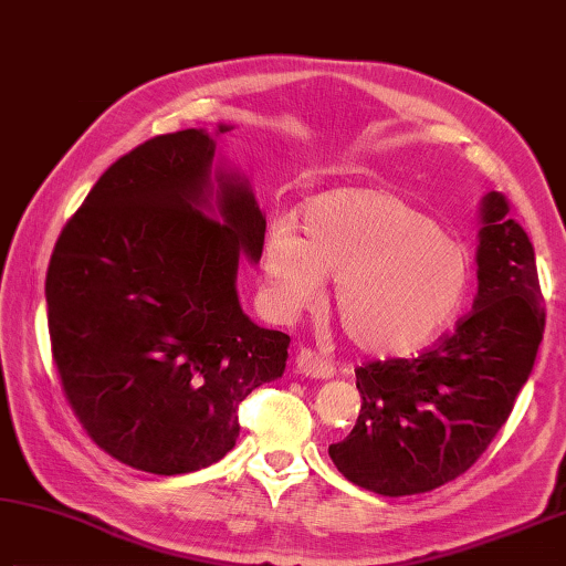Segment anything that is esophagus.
Returning a JSON list of instances; mask_svg holds the SVG:
<instances>
[{
  "instance_id": "obj_1",
  "label": "esophagus",
  "mask_w": 566,
  "mask_h": 566,
  "mask_svg": "<svg viewBox=\"0 0 566 566\" xmlns=\"http://www.w3.org/2000/svg\"><path fill=\"white\" fill-rule=\"evenodd\" d=\"M295 365H298V370L303 375H308V378L328 380L335 375V365L328 358H323V355L311 350V348L298 350V355H295Z\"/></svg>"
}]
</instances>
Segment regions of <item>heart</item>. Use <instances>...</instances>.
Wrapping results in <instances>:
<instances>
[{
	"label": "heart",
	"instance_id": "heart-1",
	"mask_svg": "<svg viewBox=\"0 0 566 566\" xmlns=\"http://www.w3.org/2000/svg\"><path fill=\"white\" fill-rule=\"evenodd\" d=\"M301 235L275 223L265 238L263 277L281 313L318 301L335 277V313L368 353H405L434 338L462 308L472 263L438 218L382 188H338L311 198Z\"/></svg>",
	"mask_w": 566,
	"mask_h": 566
}]
</instances>
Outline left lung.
<instances>
[{
  "mask_svg": "<svg viewBox=\"0 0 566 566\" xmlns=\"http://www.w3.org/2000/svg\"><path fill=\"white\" fill-rule=\"evenodd\" d=\"M510 203L492 191L482 206L478 298L458 328L415 358L355 368L360 415L328 448L358 488L405 497L468 472L507 422L544 333L534 248Z\"/></svg>",
  "mask_w": 566,
  "mask_h": 566,
  "instance_id": "left-lung-1",
  "label": "left lung"
}]
</instances>
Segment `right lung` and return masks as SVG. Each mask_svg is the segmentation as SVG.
<instances>
[{"mask_svg": "<svg viewBox=\"0 0 566 566\" xmlns=\"http://www.w3.org/2000/svg\"><path fill=\"white\" fill-rule=\"evenodd\" d=\"M213 151L186 128L124 154L66 221L46 271L52 358L76 420L114 460L166 478L233 450L238 405L289 358V335L258 328L238 303V258H261L265 218L226 174L211 211Z\"/></svg>", "mask_w": 566, "mask_h": 566, "instance_id": "add662e5", "label": "right lung"}]
</instances>
